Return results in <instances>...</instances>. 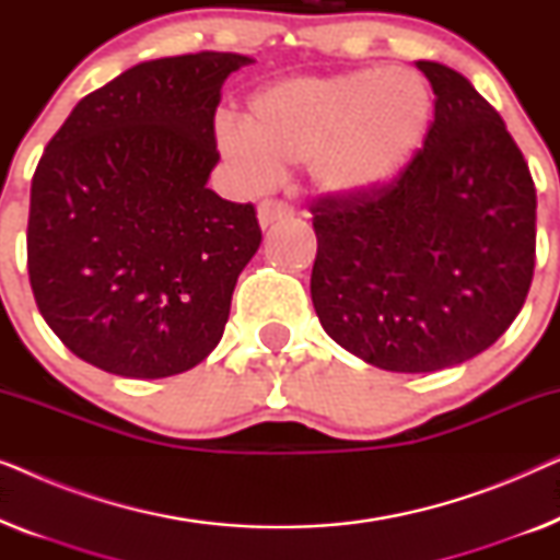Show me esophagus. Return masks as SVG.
<instances>
[{
	"mask_svg": "<svg viewBox=\"0 0 560 560\" xmlns=\"http://www.w3.org/2000/svg\"><path fill=\"white\" fill-rule=\"evenodd\" d=\"M257 219H259V226L267 229L270 224H275V221L293 219V209H290L288 203L272 201V198H267V201L257 206Z\"/></svg>",
	"mask_w": 560,
	"mask_h": 560,
	"instance_id": "34e87169",
	"label": "esophagus"
}]
</instances>
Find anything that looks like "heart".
I'll use <instances>...</instances> for the list:
<instances>
[{"instance_id":"1","label":"heart","mask_w":560,"mask_h":560,"mask_svg":"<svg viewBox=\"0 0 560 560\" xmlns=\"http://www.w3.org/2000/svg\"><path fill=\"white\" fill-rule=\"evenodd\" d=\"M433 91L410 68L303 75L259 91L244 127L219 125V148L252 180L311 160L324 194L359 196L397 178L423 148Z\"/></svg>"}]
</instances>
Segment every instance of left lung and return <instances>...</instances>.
<instances>
[{
	"label": "left lung",
	"instance_id": "1",
	"mask_svg": "<svg viewBox=\"0 0 560 560\" xmlns=\"http://www.w3.org/2000/svg\"><path fill=\"white\" fill-rule=\"evenodd\" d=\"M435 106L405 171L311 203V298L331 339L389 372L481 354L523 308L535 267V183L492 104L454 68L418 60Z\"/></svg>",
	"mask_w": 560,
	"mask_h": 560
}]
</instances>
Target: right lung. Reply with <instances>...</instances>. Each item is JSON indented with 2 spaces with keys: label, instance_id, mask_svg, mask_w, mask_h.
Masks as SVG:
<instances>
[{
  "label": "right lung",
  "instance_id": "add662e5",
  "mask_svg": "<svg viewBox=\"0 0 560 560\" xmlns=\"http://www.w3.org/2000/svg\"><path fill=\"white\" fill-rule=\"evenodd\" d=\"M201 50L148 60L83 96L30 188L37 308L83 362L160 380L203 362L262 242L252 203L206 186L221 83L249 66Z\"/></svg>",
  "mask_w": 560,
  "mask_h": 560
}]
</instances>
